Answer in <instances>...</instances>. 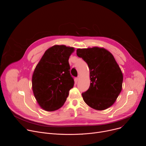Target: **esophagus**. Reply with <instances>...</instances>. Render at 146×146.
<instances>
[{
    "label": "esophagus",
    "mask_w": 146,
    "mask_h": 146,
    "mask_svg": "<svg viewBox=\"0 0 146 146\" xmlns=\"http://www.w3.org/2000/svg\"><path fill=\"white\" fill-rule=\"evenodd\" d=\"M79 79H80V77H79V76H78V77L76 78V80L78 81L79 80Z\"/></svg>",
    "instance_id": "34e87169"
}]
</instances>
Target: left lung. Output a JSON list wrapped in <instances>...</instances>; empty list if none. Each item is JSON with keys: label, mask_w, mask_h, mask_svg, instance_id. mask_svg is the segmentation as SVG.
Masks as SVG:
<instances>
[{"label": "left lung", "mask_w": 146, "mask_h": 146, "mask_svg": "<svg viewBox=\"0 0 146 146\" xmlns=\"http://www.w3.org/2000/svg\"><path fill=\"white\" fill-rule=\"evenodd\" d=\"M77 55L82 58L90 69L91 84L82 94L87 105L96 110L111 107L122 90L123 74L111 52L104 48H78Z\"/></svg>", "instance_id": "left-lung-1"}]
</instances>
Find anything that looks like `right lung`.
<instances>
[{
    "label": "right lung",
    "mask_w": 146,
    "mask_h": 146,
    "mask_svg": "<svg viewBox=\"0 0 146 146\" xmlns=\"http://www.w3.org/2000/svg\"><path fill=\"white\" fill-rule=\"evenodd\" d=\"M74 48L55 45L44 52L33 72L32 90L38 105L53 111L64 105L74 82L69 58Z\"/></svg>",
    "instance_id": "right-lung-1"
}]
</instances>
